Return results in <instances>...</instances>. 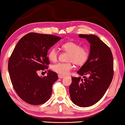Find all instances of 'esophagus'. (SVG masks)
Masks as SVG:
<instances>
[{
    "label": "esophagus",
    "instance_id": "obj_1",
    "mask_svg": "<svg viewBox=\"0 0 125 125\" xmlns=\"http://www.w3.org/2000/svg\"><path fill=\"white\" fill-rule=\"evenodd\" d=\"M58 77L59 78V79H63V78L64 77V76L61 75V74H58Z\"/></svg>",
    "mask_w": 125,
    "mask_h": 125
}]
</instances>
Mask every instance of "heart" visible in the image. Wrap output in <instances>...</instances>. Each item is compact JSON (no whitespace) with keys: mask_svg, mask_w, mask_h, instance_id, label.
I'll return each mask as SVG.
<instances>
[{"mask_svg":"<svg viewBox=\"0 0 125 125\" xmlns=\"http://www.w3.org/2000/svg\"><path fill=\"white\" fill-rule=\"evenodd\" d=\"M64 52L69 53L67 63H58L52 66L53 71L57 73L66 75L73 68L72 62L79 66H83L88 60L89 52L85 48L81 47L79 44L68 42L61 46ZM58 52L55 47H52L48 51V56L52 62L57 61Z\"/></svg>","mask_w":125,"mask_h":125,"instance_id":"obj_1","label":"heart"}]
</instances>
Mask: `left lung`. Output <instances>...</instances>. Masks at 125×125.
Wrapping results in <instances>:
<instances>
[{
    "label": "left lung",
    "instance_id": "1",
    "mask_svg": "<svg viewBox=\"0 0 125 125\" xmlns=\"http://www.w3.org/2000/svg\"><path fill=\"white\" fill-rule=\"evenodd\" d=\"M79 36L90 44V54L86 63L77 71L84 79L72 77L69 92L74 104L87 107L101 99L110 85L113 76V58L110 48L98 36L85 34Z\"/></svg>",
    "mask_w": 125,
    "mask_h": 125
}]
</instances>
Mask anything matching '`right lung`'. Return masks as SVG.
<instances>
[{
	"instance_id": "obj_1",
	"label": "right lung",
	"mask_w": 125,
	"mask_h": 125,
	"mask_svg": "<svg viewBox=\"0 0 125 125\" xmlns=\"http://www.w3.org/2000/svg\"><path fill=\"white\" fill-rule=\"evenodd\" d=\"M62 39L53 35L31 32L20 39L8 61V71L13 88L23 101L32 105L47 102L57 73L48 70L40 77L38 71L48 68V51ZM46 72V71H45Z\"/></svg>"
}]
</instances>
